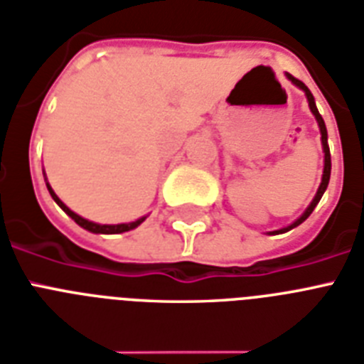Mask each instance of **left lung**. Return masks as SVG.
Here are the masks:
<instances>
[{
    "mask_svg": "<svg viewBox=\"0 0 364 364\" xmlns=\"http://www.w3.org/2000/svg\"><path fill=\"white\" fill-rule=\"evenodd\" d=\"M286 78L291 82L294 85H297L299 90L305 91V95H306V100H309V106H310V112L314 114L316 121H318V127H320V132H321V146H323V153H326V156H323V176H321V183H320V187H318V192H316V196L314 200L310 202V205L306 208V211L301 215L295 223H291L289 226H286V228H280V230H274V232H269V233H284V232H289L291 228H295V226H299L301 223H305L306 218L310 217V213L314 211V208L318 205V202L321 200V196H323V192H326L327 185H329V177H331V153H329V144H327V129H326V123H323V117L320 115V112H318V108H316V102H314V97H312V93H310V90L306 87L301 80L294 78L291 75H288L286 73Z\"/></svg>",
    "mask_w": 364,
    "mask_h": 364,
    "instance_id": "1",
    "label": "left lung"
}]
</instances>
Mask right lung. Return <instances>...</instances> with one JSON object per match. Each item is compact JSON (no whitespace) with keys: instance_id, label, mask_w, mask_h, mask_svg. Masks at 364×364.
Returning a JSON list of instances; mask_svg holds the SVG:
<instances>
[{"instance_id":"obj_1","label":"right lung","mask_w":364,"mask_h":364,"mask_svg":"<svg viewBox=\"0 0 364 364\" xmlns=\"http://www.w3.org/2000/svg\"><path fill=\"white\" fill-rule=\"evenodd\" d=\"M46 188H48L50 196L54 198V202L58 203L59 208L63 209V211L67 213V215H69V217L73 218V220H75L78 226H82V228L87 230V232H91V233H123V232H129V230L138 228V226H140V224L146 220V217H141V218H138V220H134V223H127V224H97V223H91V220H87V218L76 215L75 211H70V209L67 208V205H65L61 200H59L58 194L52 191L50 183H46Z\"/></svg>"}]
</instances>
